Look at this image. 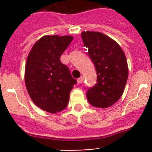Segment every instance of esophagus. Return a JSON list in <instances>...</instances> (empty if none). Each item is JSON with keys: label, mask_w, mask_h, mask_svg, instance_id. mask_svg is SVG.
Here are the masks:
<instances>
[{"label": "esophagus", "mask_w": 152, "mask_h": 152, "mask_svg": "<svg viewBox=\"0 0 152 152\" xmlns=\"http://www.w3.org/2000/svg\"><path fill=\"white\" fill-rule=\"evenodd\" d=\"M83 80H84V77H83V76H80V78L77 79V82H78L79 84H80V83L83 82Z\"/></svg>", "instance_id": "1"}]
</instances>
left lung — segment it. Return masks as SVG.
<instances>
[{"label": "left lung", "instance_id": "8db88e82", "mask_svg": "<svg viewBox=\"0 0 152 152\" xmlns=\"http://www.w3.org/2000/svg\"><path fill=\"white\" fill-rule=\"evenodd\" d=\"M81 37L97 75V83L88 88L87 99L94 107L106 108L117 102L124 91L128 76L126 56L117 43L101 32L87 31Z\"/></svg>", "mask_w": 152, "mask_h": 152}]
</instances>
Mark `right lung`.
Returning a JSON list of instances; mask_svg holds the SVG:
<instances>
[{
	"instance_id": "right-lung-1",
	"label": "right lung",
	"mask_w": 152,
	"mask_h": 152,
	"mask_svg": "<svg viewBox=\"0 0 152 152\" xmlns=\"http://www.w3.org/2000/svg\"><path fill=\"white\" fill-rule=\"evenodd\" d=\"M71 36H45L35 43L25 65L26 88L34 104L50 113L68 106L70 91L76 84L68 66L61 61Z\"/></svg>"
}]
</instances>
